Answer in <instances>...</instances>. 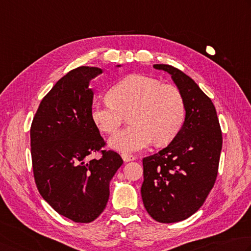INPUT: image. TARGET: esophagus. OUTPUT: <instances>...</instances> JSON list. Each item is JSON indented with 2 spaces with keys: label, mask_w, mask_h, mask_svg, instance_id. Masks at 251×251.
I'll list each match as a JSON object with an SVG mask.
<instances>
[{
  "label": "esophagus",
  "mask_w": 251,
  "mask_h": 251,
  "mask_svg": "<svg viewBox=\"0 0 251 251\" xmlns=\"http://www.w3.org/2000/svg\"><path fill=\"white\" fill-rule=\"evenodd\" d=\"M122 159L124 160V162H130V161H135L136 156L131 155V154H127V153H123L122 154Z\"/></svg>",
  "instance_id": "esophagus-1"
}]
</instances>
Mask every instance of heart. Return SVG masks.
I'll use <instances>...</instances> for the list:
<instances>
[{
	"label": "heart",
	"instance_id": "b5f03b06",
	"mask_svg": "<svg viewBox=\"0 0 251 251\" xmlns=\"http://www.w3.org/2000/svg\"><path fill=\"white\" fill-rule=\"evenodd\" d=\"M132 125L109 140L112 149L130 153L146 149L152 141L168 144L184 125L186 106L177 88L147 75H130L110 90V99L92 103L91 120L100 130L113 134L129 114Z\"/></svg>",
	"mask_w": 251,
	"mask_h": 251
}]
</instances>
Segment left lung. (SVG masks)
<instances>
[{
    "instance_id": "left-lung-1",
    "label": "left lung",
    "mask_w": 251,
    "mask_h": 251,
    "mask_svg": "<svg viewBox=\"0 0 251 251\" xmlns=\"http://www.w3.org/2000/svg\"><path fill=\"white\" fill-rule=\"evenodd\" d=\"M180 91L186 106L184 125L170 144L144 163L141 197L147 212L160 223H175L197 212L218 175L222 132L208 96L189 76L171 65L154 64Z\"/></svg>"
}]
</instances>
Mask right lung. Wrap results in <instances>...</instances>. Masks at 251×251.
<instances>
[{
    "label": "right lung",
    "instance_id": "obj_1",
    "mask_svg": "<svg viewBox=\"0 0 251 251\" xmlns=\"http://www.w3.org/2000/svg\"><path fill=\"white\" fill-rule=\"evenodd\" d=\"M121 67V65H116ZM103 71L80 66L67 73L43 98L33 117L30 146L39 193L63 217L89 223L105 209L110 181L123 160L105 145L91 120L90 82Z\"/></svg>",
    "mask_w": 251,
    "mask_h": 251
}]
</instances>
